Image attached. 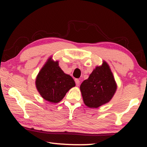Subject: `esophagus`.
I'll list each match as a JSON object with an SVG mask.
<instances>
[{
	"label": "esophagus",
	"instance_id": "esophagus-1",
	"mask_svg": "<svg viewBox=\"0 0 147 147\" xmlns=\"http://www.w3.org/2000/svg\"><path fill=\"white\" fill-rule=\"evenodd\" d=\"M75 83H76V85L77 86H79L80 83V81L78 79H76V80H75Z\"/></svg>",
	"mask_w": 147,
	"mask_h": 147
}]
</instances>
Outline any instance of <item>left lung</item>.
Instances as JSON below:
<instances>
[{
    "mask_svg": "<svg viewBox=\"0 0 147 147\" xmlns=\"http://www.w3.org/2000/svg\"><path fill=\"white\" fill-rule=\"evenodd\" d=\"M84 102L91 108L108 103L115 94L117 84L108 64L103 61L80 85Z\"/></svg>",
    "mask_w": 147,
    "mask_h": 147,
    "instance_id": "8db88e82",
    "label": "left lung"
}]
</instances>
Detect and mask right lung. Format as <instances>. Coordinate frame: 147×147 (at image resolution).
I'll return each instance as SVG.
<instances>
[{
	"label": "right lung",
	"mask_w": 147,
	"mask_h": 147,
	"mask_svg": "<svg viewBox=\"0 0 147 147\" xmlns=\"http://www.w3.org/2000/svg\"><path fill=\"white\" fill-rule=\"evenodd\" d=\"M36 86L45 100L52 103L60 102L73 87L75 86L73 78L63 73L58 61L50 58L37 76Z\"/></svg>",
	"instance_id": "add662e5"
}]
</instances>
